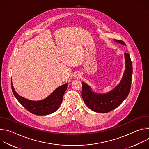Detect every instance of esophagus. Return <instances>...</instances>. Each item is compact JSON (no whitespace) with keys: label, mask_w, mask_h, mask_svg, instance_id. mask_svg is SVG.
Returning <instances> with one entry per match:
<instances>
[{"label":"esophagus","mask_w":149,"mask_h":149,"mask_svg":"<svg viewBox=\"0 0 149 149\" xmlns=\"http://www.w3.org/2000/svg\"><path fill=\"white\" fill-rule=\"evenodd\" d=\"M81 74L80 72H77L74 75L75 78H79L81 77Z\"/></svg>","instance_id":"obj_1"}]
</instances>
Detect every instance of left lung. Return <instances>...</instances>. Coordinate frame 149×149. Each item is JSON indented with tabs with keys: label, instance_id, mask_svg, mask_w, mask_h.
<instances>
[{
	"label": "left lung",
	"instance_id": "left-lung-1",
	"mask_svg": "<svg viewBox=\"0 0 149 149\" xmlns=\"http://www.w3.org/2000/svg\"><path fill=\"white\" fill-rule=\"evenodd\" d=\"M118 44L126 45L122 40L114 39ZM125 69L120 82L111 91L104 94L93 91L91 88L82 82V97L87 107L91 110L101 113L110 112L119 106L128 96L133 74L132 62L130 55L124 53Z\"/></svg>",
	"mask_w": 149,
	"mask_h": 149
}]
</instances>
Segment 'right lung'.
Masks as SVG:
<instances>
[{
  "instance_id": "add662e5",
  "label": "right lung",
  "mask_w": 149,
  "mask_h": 149,
  "mask_svg": "<svg viewBox=\"0 0 149 149\" xmlns=\"http://www.w3.org/2000/svg\"><path fill=\"white\" fill-rule=\"evenodd\" d=\"M12 92L22 106L30 113L38 116H45L51 114L55 112L61 105L63 96L67 89L68 84L65 83L55 89L48 97L39 101H32L20 96L15 90L12 82Z\"/></svg>"
}]
</instances>
